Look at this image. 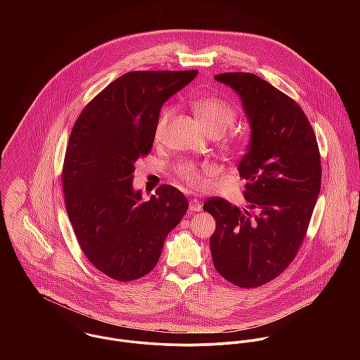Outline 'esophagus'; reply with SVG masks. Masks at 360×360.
<instances>
[{
    "label": "esophagus",
    "instance_id": "1",
    "mask_svg": "<svg viewBox=\"0 0 360 360\" xmlns=\"http://www.w3.org/2000/svg\"><path fill=\"white\" fill-rule=\"evenodd\" d=\"M190 209L194 210V212H198V210L202 209V204L200 202L198 198H191V200H190Z\"/></svg>",
    "mask_w": 360,
    "mask_h": 360
}]
</instances>
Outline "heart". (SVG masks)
I'll return each mask as SVG.
<instances>
[{
  "mask_svg": "<svg viewBox=\"0 0 360 360\" xmlns=\"http://www.w3.org/2000/svg\"><path fill=\"white\" fill-rule=\"evenodd\" d=\"M193 106L206 131L212 136L221 134L237 120V109L229 101L219 97H206L197 100ZM173 110L174 109L170 105H166L160 109L155 124L154 137L156 141L163 139ZM247 140L248 137L245 131L231 130L226 139V144L236 151H241L245 148ZM174 173L186 184L191 187H202L205 186L206 179L214 173V167L209 163L181 160L174 166Z\"/></svg>",
  "mask_w": 360,
  "mask_h": 360,
  "instance_id": "b5f03b06",
  "label": "heart"
}]
</instances>
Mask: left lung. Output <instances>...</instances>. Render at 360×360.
<instances>
[{
    "mask_svg": "<svg viewBox=\"0 0 360 360\" xmlns=\"http://www.w3.org/2000/svg\"><path fill=\"white\" fill-rule=\"evenodd\" d=\"M214 79L236 90L252 126L251 144L238 165L252 216L221 197L204 204L216 220L210 252L216 270L240 288L278 277L297 257L320 193L321 160L302 108L254 73Z\"/></svg>",
    "mask_w": 360,
    "mask_h": 360,
    "instance_id": "left-lung-1",
    "label": "left lung"
}]
</instances>
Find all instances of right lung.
<instances>
[{"instance_id":"add662e5","label":"right lung","mask_w":360,"mask_h":360,"mask_svg":"<svg viewBox=\"0 0 360 360\" xmlns=\"http://www.w3.org/2000/svg\"><path fill=\"white\" fill-rule=\"evenodd\" d=\"M197 73H124L73 124L60 173L65 206L84 257L109 278L127 283L148 274L188 209L173 186H159L150 201L140 202L131 183L136 160L151 153L162 103Z\"/></svg>"}]
</instances>
